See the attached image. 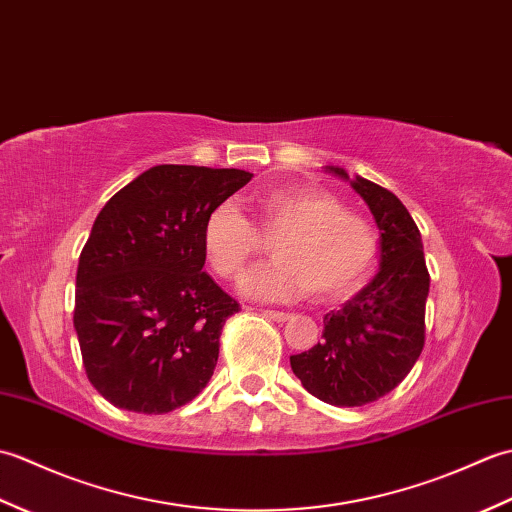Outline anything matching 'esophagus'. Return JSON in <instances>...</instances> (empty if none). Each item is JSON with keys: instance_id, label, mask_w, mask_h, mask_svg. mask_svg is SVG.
Here are the masks:
<instances>
[{"instance_id": "1", "label": "esophagus", "mask_w": 512, "mask_h": 512, "mask_svg": "<svg viewBox=\"0 0 512 512\" xmlns=\"http://www.w3.org/2000/svg\"><path fill=\"white\" fill-rule=\"evenodd\" d=\"M262 312H264V317L273 319V321H279V323H284V321L290 319L288 312H279V310H262Z\"/></svg>"}]
</instances>
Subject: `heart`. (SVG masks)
Returning <instances> with one entry per match:
<instances>
[{"label":"heart","mask_w":512,"mask_h":512,"mask_svg":"<svg viewBox=\"0 0 512 512\" xmlns=\"http://www.w3.org/2000/svg\"><path fill=\"white\" fill-rule=\"evenodd\" d=\"M253 224L231 204H217L202 224L206 262L222 279H239L273 239L275 259L244 281V292L264 301H319L354 295L378 259V231L345 209L332 193L312 187H275L248 202Z\"/></svg>","instance_id":"heart-1"}]
</instances>
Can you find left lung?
<instances>
[{
    "label": "left lung",
    "instance_id": "1",
    "mask_svg": "<svg viewBox=\"0 0 512 512\" xmlns=\"http://www.w3.org/2000/svg\"><path fill=\"white\" fill-rule=\"evenodd\" d=\"M345 180L339 167H325ZM380 231V270L369 284L323 317V341L290 356L312 396L334 407H363L396 389L424 347L429 270L416 222L394 193L356 176Z\"/></svg>",
    "mask_w": 512,
    "mask_h": 512
}]
</instances>
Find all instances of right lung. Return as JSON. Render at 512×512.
Listing matches in <instances>:
<instances>
[{
	"label": "right lung",
	"instance_id": "1",
	"mask_svg": "<svg viewBox=\"0 0 512 512\" xmlns=\"http://www.w3.org/2000/svg\"><path fill=\"white\" fill-rule=\"evenodd\" d=\"M253 173L158 165L112 195L76 270L83 367L114 407L169 413L209 383L239 303L204 273L202 224Z\"/></svg>",
	"mask_w": 512,
	"mask_h": 512
}]
</instances>
